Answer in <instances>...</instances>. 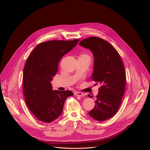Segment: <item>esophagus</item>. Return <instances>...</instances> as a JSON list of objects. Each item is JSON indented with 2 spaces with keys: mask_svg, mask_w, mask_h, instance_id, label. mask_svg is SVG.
<instances>
[{
  "mask_svg": "<svg viewBox=\"0 0 150 150\" xmlns=\"http://www.w3.org/2000/svg\"><path fill=\"white\" fill-rule=\"evenodd\" d=\"M75 96H79V97H82L84 96V94L82 93H81V92H79V91H76L74 93Z\"/></svg>",
  "mask_w": 150,
  "mask_h": 150,
  "instance_id": "1",
  "label": "esophagus"
}]
</instances>
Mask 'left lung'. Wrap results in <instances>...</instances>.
Returning a JSON list of instances; mask_svg holds the SVG:
<instances>
[{"mask_svg": "<svg viewBox=\"0 0 150 150\" xmlns=\"http://www.w3.org/2000/svg\"><path fill=\"white\" fill-rule=\"evenodd\" d=\"M79 45L93 53L94 71L91 78L101 84L94 108L88 114L94 119L103 122L113 116L120 107L126 83L123 64L117 50L102 38L90 37L82 40ZM88 96L93 98L90 94Z\"/></svg>", "mask_w": 150, "mask_h": 150, "instance_id": "obj_1", "label": "left lung"}]
</instances>
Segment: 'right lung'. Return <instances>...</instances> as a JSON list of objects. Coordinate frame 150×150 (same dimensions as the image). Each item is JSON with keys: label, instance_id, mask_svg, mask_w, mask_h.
Masks as SVG:
<instances>
[{"label": "right lung", "instance_id": "add662e5", "mask_svg": "<svg viewBox=\"0 0 150 150\" xmlns=\"http://www.w3.org/2000/svg\"><path fill=\"white\" fill-rule=\"evenodd\" d=\"M79 39L52 40L38 45L28 57L23 72V91L28 109L40 121L50 123L62 113L69 90H53L51 81L62 57L76 46Z\"/></svg>", "mask_w": 150, "mask_h": 150}]
</instances>
